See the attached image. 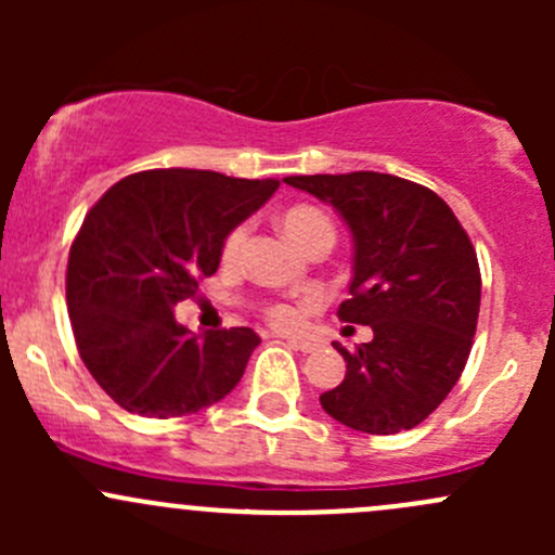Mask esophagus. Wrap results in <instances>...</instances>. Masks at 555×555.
<instances>
[{
    "instance_id": "esophagus-1",
    "label": "esophagus",
    "mask_w": 555,
    "mask_h": 555,
    "mask_svg": "<svg viewBox=\"0 0 555 555\" xmlns=\"http://www.w3.org/2000/svg\"><path fill=\"white\" fill-rule=\"evenodd\" d=\"M287 344L293 346V349H298V351H304V354H311V351H317L319 349V344L313 338H287Z\"/></svg>"
}]
</instances>
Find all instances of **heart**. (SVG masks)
I'll return each instance as SVG.
<instances>
[{"label": "heart", "mask_w": 555, "mask_h": 555, "mask_svg": "<svg viewBox=\"0 0 555 555\" xmlns=\"http://www.w3.org/2000/svg\"><path fill=\"white\" fill-rule=\"evenodd\" d=\"M279 225H282L284 236L289 238L298 249H309V246L319 242H335V225L322 209L311 204H295L289 209H284L279 215ZM246 238H249V228L236 225L222 242V262H236L242 257ZM268 322L276 324V327H293L298 324L300 311L289 304H271L266 309Z\"/></svg>", "instance_id": "b5f03b06"}]
</instances>
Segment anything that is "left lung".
Returning a JSON list of instances; mask_svg holds the SVG:
<instances>
[{"instance_id": "left-lung-1", "label": "left lung", "mask_w": 555, "mask_h": 555, "mask_svg": "<svg viewBox=\"0 0 555 555\" xmlns=\"http://www.w3.org/2000/svg\"><path fill=\"white\" fill-rule=\"evenodd\" d=\"M333 206L354 238L349 300L338 317L373 330L346 351V378L319 397L335 422L367 435L422 424L467 365L480 311L473 242L451 206L408 179L378 171L287 177Z\"/></svg>"}]
</instances>
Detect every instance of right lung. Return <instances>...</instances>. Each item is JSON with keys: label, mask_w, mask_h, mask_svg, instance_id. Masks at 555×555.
<instances>
[{"label": "right lung", "mask_w": 555, "mask_h": 555, "mask_svg": "<svg viewBox=\"0 0 555 555\" xmlns=\"http://www.w3.org/2000/svg\"><path fill=\"white\" fill-rule=\"evenodd\" d=\"M276 179L153 169L120 179L82 220L66 266V306L82 362L128 413H198L242 382L255 330L190 333L173 309L220 268L228 233Z\"/></svg>", "instance_id": "add662e5"}]
</instances>
